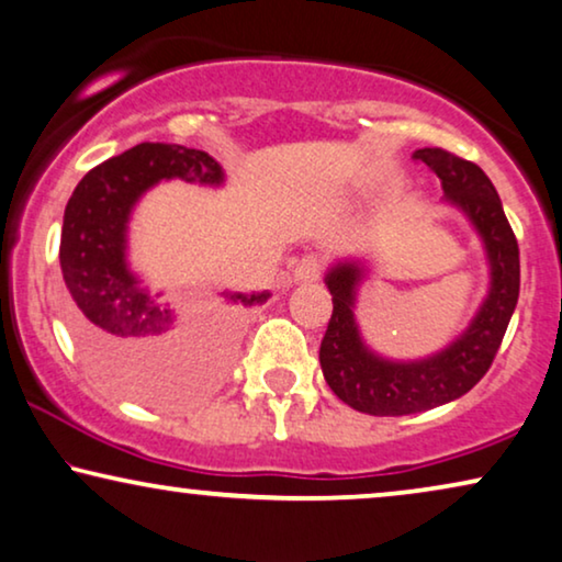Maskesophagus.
<instances>
[{
    "label": "esophagus",
    "instance_id": "1",
    "mask_svg": "<svg viewBox=\"0 0 562 562\" xmlns=\"http://www.w3.org/2000/svg\"><path fill=\"white\" fill-rule=\"evenodd\" d=\"M322 276V260L314 256V252H306L304 258L296 260L294 266V281L302 283V281H319Z\"/></svg>",
    "mask_w": 562,
    "mask_h": 562
}]
</instances>
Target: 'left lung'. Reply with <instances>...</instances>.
<instances>
[{
	"label": "left lung",
	"mask_w": 562,
	"mask_h": 562,
	"mask_svg": "<svg viewBox=\"0 0 562 562\" xmlns=\"http://www.w3.org/2000/svg\"><path fill=\"white\" fill-rule=\"evenodd\" d=\"M412 158L440 176L448 202L458 204L479 229L491 263V291L450 348L417 363H391L366 348L352 317L363 268L337 263L327 273L333 317L319 345L322 373L337 398L373 417L427 412L468 394L494 363L519 299V245L488 176L442 148H422Z\"/></svg>",
	"instance_id": "1"
}]
</instances>
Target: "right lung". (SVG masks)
<instances>
[{"label":"right lung","mask_w":562,"mask_h":562,"mask_svg":"<svg viewBox=\"0 0 562 562\" xmlns=\"http://www.w3.org/2000/svg\"><path fill=\"white\" fill-rule=\"evenodd\" d=\"M176 176L222 183V168L210 153L140 143L83 176L68 199L60 233L66 314L83 358L106 386L148 404H176L210 386L243 325L237 306L176 322L130 273V212L153 183ZM266 299L235 294L233 302L250 306Z\"/></svg>","instance_id":"obj_1"}]
</instances>
